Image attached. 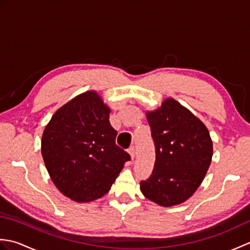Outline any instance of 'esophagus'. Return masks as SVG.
<instances>
[{"label":"esophagus","instance_id":"obj_1","mask_svg":"<svg viewBox=\"0 0 250 250\" xmlns=\"http://www.w3.org/2000/svg\"><path fill=\"white\" fill-rule=\"evenodd\" d=\"M128 152L130 153V156H131V159H132V160H133L134 157H135V148H134L133 146L130 147V148H129V150H128Z\"/></svg>","mask_w":250,"mask_h":250}]
</instances>
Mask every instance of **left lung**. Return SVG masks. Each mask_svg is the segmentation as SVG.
<instances>
[{
	"mask_svg": "<svg viewBox=\"0 0 250 250\" xmlns=\"http://www.w3.org/2000/svg\"><path fill=\"white\" fill-rule=\"evenodd\" d=\"M146 117L156 146L152 174L141 182L145 198L160 206L184 203L203 182L213 157L205 125L172 98Z\"/></svg>",
	"mask_w": 250,
	"mask_h": 250,
	"instance_id": "obj_1",
	"label": "left lung"
}]
</instances>
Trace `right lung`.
<instances>
[{
  "label": "right lung",
  "instance_id": "right-lung-1",
  "mask_svg": "<svg viewBox=\"0 0 250 250\" xmlns=\"http://www.w3.org/2000/svg\"><path fill=\"white\" fill-rule=\"evenodd\" d=\"M110 108L97 91L77 95L52 115L42 137V156L62 194L86 203L110 190L130 155L116 145Z\"/></svg>",
  "mask_w": 250,
  "mask_h": 250
}]
</instances>
